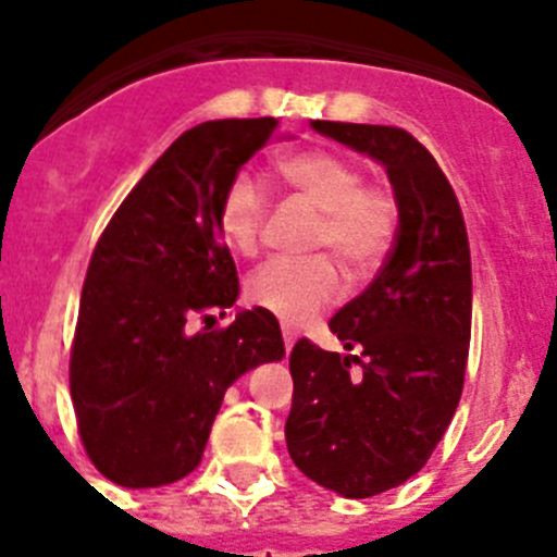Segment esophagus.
<instances>
[{
	"label": "esophagus",
	"mask_w": 557,
	"mask_h": 557,
	"mask_svg": "<svg viewBox=\"0 0 557 557\" xmlns=\"http://www.w3.org/2000/svg\"><path fill=\"white\" fill-rule=\"evenodd\" d=\"M282 337H284V348H293L295 346V337H298V334H295V329L293 326H282Z\"/></svg>",
	"instance_id": "1"
}]
</instances>
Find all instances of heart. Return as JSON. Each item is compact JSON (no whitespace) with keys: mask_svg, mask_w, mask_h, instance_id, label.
<instances>
[{"mask_svg":"<svg viewBox=\"0 0 557 557\" xmlns=\"http://www.w3.org/2000/svg\"><path fill=\"white\" fill-rule=\"evenodd\" d=\"M275 172L293 186L321 220L312 231L318 256H278L253 270L245 284L250 301L284 323H307L332 307L343 293V275L351 282L371 278L391 256L398 234L396 191L379 181H366V170L351 156L326 147L295 152L275 164ZM268 191L250 175H236L220 200V231L225 243L243 256H253L268 225ZM329 252L335 261L325 256Z\"/></svg>","mask_w":557,"mask_h":557,"instance_id":"1","label":"heart"}]
</instances>
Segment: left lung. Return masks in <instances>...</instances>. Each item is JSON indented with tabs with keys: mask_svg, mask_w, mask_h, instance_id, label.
I'll use <instances>...</instances> for the list:
<instances>
[{
	"mask_svg": "<svg viewBox=\"0 0 557 557\" xmlns=\"http://www.w3.org/2000/svg\"><path fill=\"white\" fill-rule=\"evenodd\" d=\"M312 127L382 161L401 209L379 275L329 321L354 354L307 337L289 351V457L323 488L366 499L424 469L457 410L471 337L469 236L444 170L405 127Z\"/></svg>",
	"mask_w": 557,
	"mask_h": 557,
	"instance_id": "8db88e82",
	"label": "left lung"
}]
</instances>
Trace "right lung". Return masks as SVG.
<instances>
[{"label": "right lung", "instance_id": "right-lung-1", "mask_svg": "<svg viewBox=\"0 0 557 557\" xmlns=\"http://www.w3.org/2000/svg\"><path fill=\"white\" fill-rule=\"evenodd\" d=\"M275 131L278 120L262 116L181 133L97 239L69 391L88 460L116 485L184 480L198 469L228 385L284 357L282 329L268 309L218 326L239 295L220 200Z\"/></svg>", "mask_w": 557, "mask_h": 557}]
</instances>
